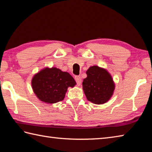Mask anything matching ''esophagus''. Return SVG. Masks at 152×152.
Listing matches in <instances>:
<instances>
[{"label":"esophagus","instance_id":"obj_1","mask_svg":"<svg viewBox=\"0 0 152 152\" xmlns=\"http://www.w3.org/2000/svg\"><path fill=\"white\" fill-rule=\"evenodd\" d=\"M75 80H76V82L77 83V84L78 86H80L81 84V82H82V79L80 78V76H76L75 77Z\"/></svg>","mask_w":152,"mask_h":152}]
</instances>
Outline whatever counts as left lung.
Returning <instances> with one entry per match:
<instances>
[{
	"mask_svg": "<svg viewBox=\"0 0 152 152\" xmlns=\"http://www.w3.org/2000/svg\"><path fill=\"white\" fill-rule=\"evenodd\" d=\"M86 74L82 89L87 99L95 104L107 102L114 95L115 88L111 74L104 68L97 65L90 66Z\"/></svg>",
	"mask_w": 152,
	"mask_h": 152,
	"instance_id": "1",
	"label": "left lung"
}]
</instances>
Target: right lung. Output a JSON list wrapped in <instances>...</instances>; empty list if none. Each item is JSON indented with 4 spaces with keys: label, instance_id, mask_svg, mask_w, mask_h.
I'll use <instances>...</instances> for the list:
<instances>
[{
    "label": "right lung",
    "instance_id": "1",
    "mask_svg": "<svg viewBox=\"0 0 152 152\" xmlns=\"http://www.w3.org/2000/svg\"><path fill=\"white\" fill-rule=\"evenodd\" d=\"M76 85V81L69 72L54 66L41 69L31 80L35 95L40 101L48 104L62 101L68 88H74Z\"/></svg>",
    "mask_w": 152,
    "mask_h": 152
}]
</instances>
